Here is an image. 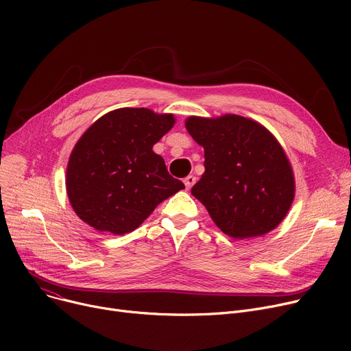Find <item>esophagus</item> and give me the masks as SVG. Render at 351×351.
<instances>
[{
	"label": "esophagus",
	"instance_id": "1",
	"mask_svg": "<svg viewBox=\"0 0 351 351\" xmlns=\"http://www.w3.org/2000/svg\"><path fill=\"white\" fill-rule=\"evenodd\" d=\"M183 182H185V186H186V189H191L195 183H196V176H193V175H189V176H186L185 179H183Z\"/></svg>",
	"mask_w": 351,
	"mask_h": 351
}]
</instances>
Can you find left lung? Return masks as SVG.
Listing matches in <instances>:
<instances>
[{
  "mask_svg": "<svg viewBox=\"0 0 351 351\" xmlns=\"http://www.w3.org/2000/svg\"><path fill=\"white\" fill-rule=\"evenodd\" d=\"M204 146L205 172L192 195L216 226L233 239L266 234L285 219L294 178L280 143L265 126L239 115L186 119Z\"/></svg>",
  "mask_w": 351,
  "mask_h": 351,
  "instance_id": "8db88e82",
  "label": "left lung"
}]
</instances>
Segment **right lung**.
Masks as SVG:
<instances>
[{
	"mask_svg": "<svg viewBox=\"0 0 351 351\" xmlns=\"http://www.w3.org/2000/svg\"><path fill=\"white\" fill-rule=\"evenodd\" d=\"M175 123L171 114L121 108L80 138L66 166L72 209L99 232L125 234L185 185L169 175L152 147Z\"/></svg>",
	"mask_w": 351,
	"mask_h": 351,
	"instance_id": "add662e5",
	"label": "right lung"
}]
</instances>
